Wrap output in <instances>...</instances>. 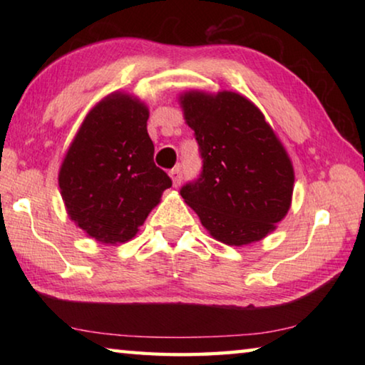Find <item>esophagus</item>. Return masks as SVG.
<instances>
[{
    "label": "esophagus",
    "instance_id": "1",
    "mask_svg": "<svg viewBox=\"0 0 365 365\" xmlns=\"http://www.w3.org/2000/svg\"><path fill=\"white\" fill-rule=\"evenodd\" d=\"M169 175L172 178V183H174V187H178V185H180V182H182V169L180 168L172 169L169 172Z\"/></svg>",
    "mask_w": 365,
    "mask_h": 365
}]
</instances>
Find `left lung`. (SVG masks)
<instances>
[{"mask_svg":"<svg viewBox=\"0 0 365 365\" xmlns=\"http://www.w3.org/2000/svg\"><path fill=\"white\" fill-rule=\"evenodd\" d=\"M180 104L202 159L182 197L219 242H259L292 205L294 172L285 148L261 110L233 91H187Z\"/></svg>","mask_w":365,"mask_h":365,"instance_id":"1","label":"left lung"}]
</instances>
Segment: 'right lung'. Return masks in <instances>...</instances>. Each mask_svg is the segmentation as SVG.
Listing matches in <instances>:
<instances>
[{
    "instance_id": "obj_1",
    "label": "right lung",
    "mask_w": 365,
    "mask_h": 365,
    "mask_svg": "<svg viewBox=\"0 0 365 365\" xmlns=\"http://www.w3.org/2000/svg\"><path fill=\"white\" fill-rule=\"evenodd\" d=\"M145 103L125 93L104 98L85 117L59 170L69 217L96 242L125 243L172 187L154 164Z\"/></svg>"
}]
</instances>
